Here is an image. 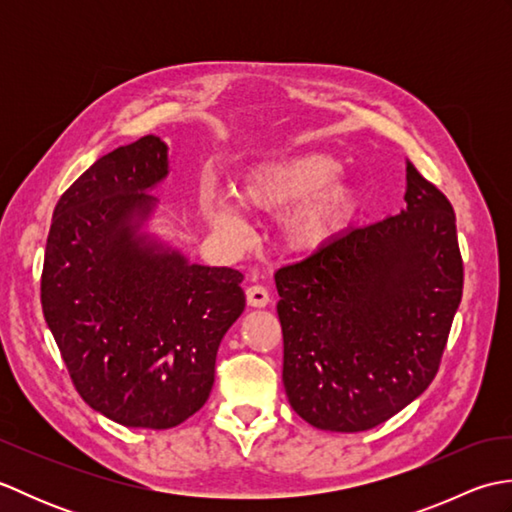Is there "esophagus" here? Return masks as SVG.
<instances>
[{
	"mask_svg": "<svg viewBox=\"0 0 512 512\" xmlns=\"http://www.w3.org/2000/svg\"><path fill=\"white\" fill-rule=\"evenodd\" d=\"M246 301H248V306H253V308H266L270 301V295L264 286H248Z\"/></svg>",
	"mask_w": 512,
	"mask_h": 512,
	"instance_id": "34e87169",
	"label": "esophagus"
}]
</instances>
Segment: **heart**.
Segmentation results:
<instances>
[{"label": "heart", "instance_id": "obj_1", "mask_svg": "<svg viewBox=\"0 0 512 512\" xmlns=\"http://www.w3.org/2000/svg\"><path fill=\"white\" fill-rule=\"evenodd\" d=\"M343 162L328 151L259 160L244 169L235 198L253 213L279 217L281 242L295 255H319L350 231L363 211V193L341 178ZM206 220L217 231L242 237L246 222L235 206L215 191H202Z\"/></svg>", "mask_w": 512, "mask_h": 512}]
</instances>
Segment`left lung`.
<instances>
[{"label": "left lung", "instance_id": "1", "mask_svg": "<svg viewBox=\"0 0 512 512\" xmlns=\"http://www.w3.org/2000/svg\"><path fill=\"white\" fill-rule=\"evenodd\" d=\"M462 281L453 206L407 160L398 215L277 270L290 407L339 433L396 416L438 372Z\"/></svg>", "mask_w": 512, "mask_h": 512}]
</instances>
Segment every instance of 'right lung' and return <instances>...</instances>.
Here are the masks:
<instances>
[{"instance_id": "obj_1", "label": "right lung", "mask_w": 512, "mask_h": 512, "mask_svg": "<svg viewBox=\"0 0 512 512\" xmlns=\"http://www.w3.org/2000/svg\"><path fill=\"white\" fill-rule=\"evenodd\" d=\"M169 147L149 134L105 154L54 206L41 306L72 383L125 427L171 429L211 394L244 312V275L193 264L149 228Z\"/></svg>"}]
</instances>
